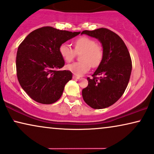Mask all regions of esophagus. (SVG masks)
Returning <instances> with one entry per match:
<instances>
[{
	"label": "esophagus",
	"mask_w": 154,
	"mask_h": 154,
	"mask_svg": "<svg viewBox=\"0 0 154 154\" xmlns=\"http://www.w3.org/2000/svg\"><path fill=\"white\" fill-rule=\"evenodd\" d=\"M73 79H80V76H78V75H73Z\"/></svg>",
	"instance_id": "obj_1"
}]
</instances>
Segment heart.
Returning a JSON list of instances; mask_svg holds the SVG:
<instances>
[{
  "label": "heart",
  "mask_w": 154,
  "mask_h": 154,
  "mask_svg": "<svg viewBox=\"0 0 154 154\" xmlns=\"http://www.w3.org/2000/svg\"><path fill=\"white\" fill-rule=\"evenodd\" d=\"M74 50L69 45L63 43L60 45L59 51L66 62L72 61L76 54H81V61L66 66V69L75 75L87 73L92 67H97L103 59V49L93 39L87 37L77 38L73 42Z\"/></svg>",
  "instance_id": "obj_1"
}]
</instances>
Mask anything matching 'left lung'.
I'll return each instance as SVG.
<instances>
[{
    "instance_id": "left-lung-1",
    "label": "left lung",
    "mask_w": 154,
    "mask_h": 154,
    "mask_svg": "<svg viewBox=\"0 0 154 154\" xmlns=\"http://www.w3.org/2000/svg\"><path fill=\"white\" fill-rule=\"evenodd\" d=\"M83 34L95 37L103 48V59L88 85L82 91L84 101L93 109L111 106L125 93L130 79L131 59L122 39L107 28L84 30Z\"/></svg>"
}]
</instances>
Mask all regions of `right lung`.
Returning a JSON list of instances; mask_svg holds the SVG:
<instances>
[{"label":"right lung","instance_id":"right-lung-1","mask_svg":"<svg viewBox=\"0 0 154 154\" xmlns=\"http://www.w3.org/2000/svg\"><path fill=\"white\" fill-rule=\"evenodd\" d=\"M80 33L47 26L32 32L19 45L16 57L17 79L34 100L48 105L61 97L72 73L59 71L65 63L59 48Z\"/></svg>","mask_w":154,"mask_h":154}]
</instances>
